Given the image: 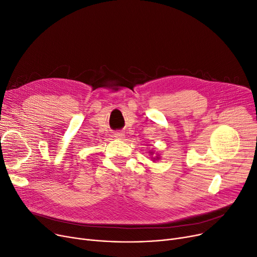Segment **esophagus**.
<instances>
[{
  "label": "esophagus",
  "mask_w": 257,
  "mask_h": 257,
  "mask_svg": "<svg viewBox=\"0 0 257 257\" xmlns=\"http://www.w3.org/2000/svg\"><path fill=\"white\" fill-rule=\"evenodd\" d=\"M115 137H116V138H121V137H122V134H121V133L115 134Z\"/></svg>",
  "instance_id": "34e87169"
}]
</instances>
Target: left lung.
Here are the masks:
<instances>
[{
  "instance_id": "8db88e82",
  "label": "left lung",
  "mask_w": 257,
  "mask_h": 257,
  "mask_svg": "<svg viewBox=\"0 0 257 257\" xmlns=\"http://www.w3.org/2000/svg\"><path fill=\"white\" fill-rule=\"evenodd\" d=\"M154 154H155V151H154V150H151V151H150V155L152 156V157H151V158H152V160L155 162V161H158L159 159H160V155L156 153V156H154V157H153L152 156L154 155Z\"/></svg>"
}]
</instances>
